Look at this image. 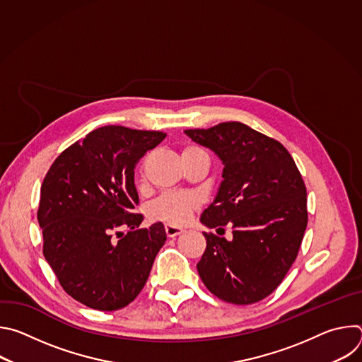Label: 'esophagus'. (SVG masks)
<instances>
[{
    "mask_svg": "<svg viewBox=\"0 0 362 362\" xmlns=\"http://www.w3.org/2000/svg\"><path fill=\"white\" fill-rule=\"evenodd\" d=\"M165 232H166V235H168L169 238H176V236H179L183 230H182L180 228H176V226H172V225H166V226H165Z\"/></svg>",
    "mask_w": 362,
    "mask_h": 362,
    "instance_id": "obj_1",
    "label": "esophagus"
}]
</instances>
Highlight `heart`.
<instances>
[{
	"instance_id": "obj_1",
	"label": "heart",
	"mask_w": 362,
	"mask_h": 362,
	"mask_svg": "<svg viewBox=\"0 0 362 362\" xmlns=\"http://www.w3.org/2000/svg\"><path fill=\"white\" fill-rule=\"evenodd\" d=\"M202 153L204 151L199 146L186 144L182 148V160ZM199 208L200 199L192 192H165L148 204L147 216L156 222L183 226Z\"/></svg>"
}]
</instances>
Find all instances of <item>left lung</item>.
Wrapping results in <instances>:
<instances>
[{
  "instance_id": "8db88e82",
  "label": "left lung",
  "mask_w": 362,
  "mask_h": 362,
  "mask_svg": "<svg viewBox=\"0 0 362 362\" xmlns=\"http://www.w3.org/2000/svg\"><path fill=\"white\" fill-rule=\"evenodd\" d=\"M185 133L223 162V182L200 216L211 229H232L230 240L203 233L197 264L219 299L249 305L271 295L295 262L308 223L306 187L289 151L239 122Z\"/></svg>"
}]
</instances>
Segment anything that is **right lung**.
Masks as SVG:
<instances>
[{
    "label": "right lung",
    "mask_w": 362,
    "mask_h": 362,
    "mask_svg": "<svg viewBox=\"0 0 362 362\" xmlns=\"http://www.w3.org/2000/svg\"><path fill=\"white\" fill-rule=\"evenodd\" d=\"M166 133L105 126L67 147L40 194L42 253L63 289L98 311H117L143 289L166 242L162 222L137 229L143 215L134 169ZM120 227L129 232L122 237Z\"/></svg>",
    "instance_id": "1"
}]
</instances>
